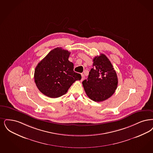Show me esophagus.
Returning a JSON list of instances; mask_svg holds the SVG:
<instances>
[{
	"mask_svg": "<svg viewBox=\"0 0 153 153\" xmlns=\"http://www.w3.org/2000/svg\"><path fill=\"white\" fill-rule=\"evenodd\" d=\"M85 78V76L84 74H81V81H82Z\"/></svg>",
	"mask_w": 153,
	"mask_h": 153,
	"instance_id": "obj_1",
	"label": "esophagus"
}]
</instances>
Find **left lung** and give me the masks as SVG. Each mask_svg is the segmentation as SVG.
<instances>
[{
  "mask_svg": "<svg viewBox=\"0 0 153 153\" xmlns=\"http://www.w3.org/2000/svg\"><path fill=\"white\" fill-rule=\"evenodd\" d=\"M82 85L88 97L96 102L105 101L114 94L118 78L111 62L104 54L93 59V68Z\"/></svg>",
  "mask_w": 153,
  "mask_h": 153,
  "instance_id": "left-lung-1",
  "label": "left lung"
}]
</instances>
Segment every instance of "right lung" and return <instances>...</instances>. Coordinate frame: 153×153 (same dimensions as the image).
<instances>
[{
  "instance_id": "obj_1",
  "label": "right lung",
  "mask_w": 153,
  "mask_h": 153,
  "mask_svg": "<svg viewBox=\"0 0 153 153\" xmlns=\"http://www.w3.org/2000/svg\"><path fill=\"white\" fill-rule=\"evenodd\" d=\"M71 52L57 47L50 51L37 64L34 79L39 90L51 98L65 94L81 74L74 72V64L68 60Z\"/></svg>"
}]
</instances>
